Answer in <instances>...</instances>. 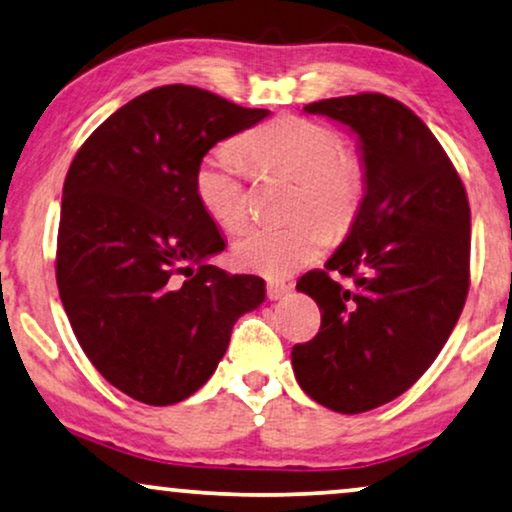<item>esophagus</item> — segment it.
I'll list each match as a JSON object with an SVG mask.
<instances>
[{"label":"esophagus","mask_w":512,"mask_h":512,"mask_svg":"<svg viewBox=\"0 0 512 512\" xmlns=\"http://www.w3.org/2000/svg\"><path fill=\"white\" fill-rule=\"evenodd\" d=\"M265 289H268V298L270 300H279V298H284L286 293L291 291V284H286L284 279H270Z\"/></svg>","instance_id":"esophagus-1"}]
</instances>
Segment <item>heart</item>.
Masks as SVG:
<instances>
[{
	"label": "heart",
	"mask_w": 512,
	"mask_h": 512,
	"mask_svg": "<svg viewBox=\"0 0 512 512\" xmlns=\"http://www.w3.org/2000/svg\"><path fill=\"white\" fill-rule=\"evenodd\" d=\"M247 162L256 174L296 179L291 212L279 226H254L237 237L233 261L242 270L284 277L314 261L333 233L352 226L366 193L361 160L342 149L338 132L303 116H279L244 132L200 160L193 193L209 219L226 233L247 221Z\"/></svg>",
	"instance_id": "heart-1"
}]
</instances>
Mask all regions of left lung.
Listing matches in <instances>:
<instances>
[{
  "label": "left lung",
  "instance_id": "1",
  "mask_svg": "<svg viewBox=\"0 0 512 512\" xmlns=\"http://www.w3.org/2000/svg\"><path fill=\"white\" fill-rule=\"evenodd\" d=\"M305 111L359 135L366 193L326 268L300 277L321 326L291 363L307 396L356 415L408 391L450 338L471 284V207L445 149L403 102L359 93Z\"/></svg>",
  "mask_w": 512,
  "mask_h": 512
}]
</instances>
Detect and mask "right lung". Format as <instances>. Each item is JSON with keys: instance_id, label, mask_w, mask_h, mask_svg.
Listing matches in <instances>:
<instances>
[{"instance_id": "add662e5", "label": "right lung", "mask_w": 512, "mask_h": 512, "mask_svg": "<svg viewBox=\"0 0 512 512\" xmlns=\"http://www.w3.org/2000/svg\"><path fill=\"white\" fill-rule=\"evenodd\" d=\"M268 114L195 86H160L114 111L69 165L60 300L90 363L139 403L195 394L235 321L263 303L261 277L207 263L226 242L195 200L193 174L216 142Z\"/></svg>"}]
</instances>
